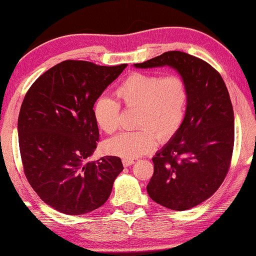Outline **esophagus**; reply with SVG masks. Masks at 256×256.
Wrapping results in <instances>:
<instances>
[{
  "instance_id": "esophagus-1",
  "label": "esophagus",
  "mask_w": 256,
  "mask_h": 256,
  "mask_svg": "<svg viewBox=\"0 0 256 256\" xmlns=\"http://www.w3.org/2000/svg\"><path fill=\"white\" fill-rule=\"evenodd\" d=\"M122 163H124V166H132V164H134L135 162H134V160L124 158V160H122Z\"/></svg>"
}]
</instances>
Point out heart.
Wrapping results in <instances>:
<instances>
[{
	"label": "heart",
	"instance_id": "1",
	"mask_svg": "<svg viewBox=\"0 0 256 256\" xmlns=\"http://www.w3.org/2000/svg\"><path fill=\"white\" fill-rule=\"evenodd\" d=\"M118 102L101 96L93 106L98 127L106 134L118 128L120 104L136 108L135 127L108 140L104 144L110 155L135 158L152 152L157 141L166 142L180 132L186 113L188 86L180 76H160L154 73L132 72L115 90Z\"/></svg>",
	"mask_w": 256,
	"mask_h": 256
}]
</instances>
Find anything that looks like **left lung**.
<instances>
[{
	"instance_id": "obj_1",
	"label": "left lung",
	"mask_w": 256,
	"mask_h": 256,
	"mask_svg": "<svg viewBox=\"0 0 256 256\" xmlns=\"http://www.w3.org/2000/svg\"><path fill=\"white\" fill-rule=\"evenodd\" d=\"M138 68L170 66L186 84L188 100L180 132L152 157L149 197L174 211L208 199L228 172L234 146V113L222 76L211 65L182 51H169Z\"/></svg>"
}]
</instances>
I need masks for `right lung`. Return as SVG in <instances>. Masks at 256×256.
Returning <instances> with one entry per match:
<instances>
[{
    "label": "right lung",
    "instance_id": "add662e5",
    "mask_svg": "<svg viewBox=\"0 0 256 256\" xmlns=\"http://www.w3.org/2000/svg\"><path fill=\"white\" fill-rule=\"evenodd\" d=\"M126 68L65 60L43 73L24 96L17 124L24 174L38 197L64 214L102 206L124 170L116 156L85 160L99 141L94 104Z\"/></svg>",
    "mask_w": 256,
    "mask_h": 256
}]
</instances>
